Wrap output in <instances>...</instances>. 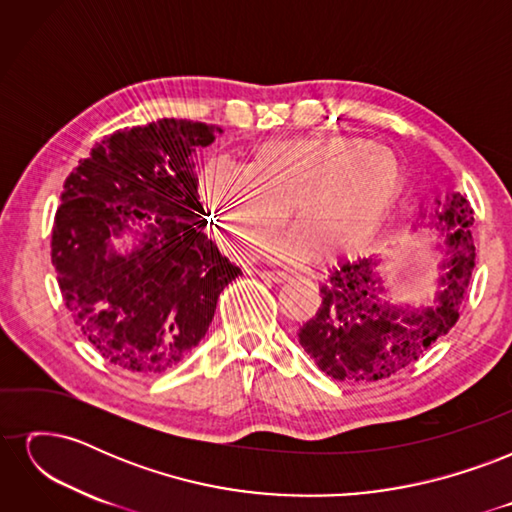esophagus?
<instances>
[{"label":"esophagus","mask_w":512,"mask_h":512,"mask_svg":"<svg viewBox=\"0 0 512 512\" xmlns=\"http://www.w3.org/2000/svg\"><path fill=\"white\" fill-rule=\"evenodd\" d=\"M258 275L262 277V280H269V282H275V284H282V282L290 280V275L284 273V271H258Z\"/></svg>","instance_id":"obj_1"}]
</instances>
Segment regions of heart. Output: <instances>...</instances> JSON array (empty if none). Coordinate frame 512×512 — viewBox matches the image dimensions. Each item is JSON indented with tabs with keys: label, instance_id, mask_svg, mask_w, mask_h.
<instances>
[{
	"label": "heart",
	"instance_id": "b5f03b06",
	"mask_svg": "<svg viewBox=\"0 0 512 512\" xmlns=\"http://www.w3.org/2000/svg\"><path fill=\"white\" fill-rule=\"evenodd\" d=\"M404 188V164L384 145L348 134L267 141L235 168L209 162L198 194L232 252L245 256L280 226L292 230L262 245L273 260H333L363 247L389 218Z\"/></svg>",
	"mask_w": 512,
	"mask_h": 512
}]
</instances>
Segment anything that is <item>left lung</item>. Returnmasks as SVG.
<instances>
[{
  "instance_id": "1",
  "label": "left lung",
  "mask_w": 512,
  "mask_h": 512,
  "mask_svg": "<svg viewBox=\"0 0 512 512\" xmlns=\"http://www.w3.org/2000/svg\"><path fill=\"white\" fill-rule=\"evenodd\" d=\"M474 213L459 192L418 207L412 230L433 228L440 273L433 292L414 301L391 297L382 256H363L333 267L320 284L318 312L297 335L320 371L339 382H376L414 363L455 327L474 271Z\"/></svg>"
}]
</instances>
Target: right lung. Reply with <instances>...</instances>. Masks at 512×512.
<instances>
[{
	"instance_id": "obj_1",
	"label": "right lung",
	"mask_w": 512,
	"mask_h": 512,
	"mask_svg": "<svg viewBox=\"0 0 512 512\" xmlns=\"http://www.w3.org/2000/svg\"><path fill=\"white\" fill-rule=\"evenodd\" d=\"M222 132L188 119L117 130L64 183L51 241L61 297L126 374L156 376L190 356L241 275L207 235L194 170Z\"/></svg>"
}]
</instances>
